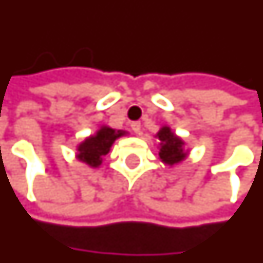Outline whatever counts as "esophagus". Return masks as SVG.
I'll use <instances>...</instances> for the list:
<instances>
[{
    "label": "esophagus",
    "instance_id": "1",
    "mask_svg": "<svg viewBox=\"0 0 263 263\" xmlns=\"http://www.w3.org/2000/svg\"><path fill=\"white\" fill-rule=\"evenodd\" d=\"M130 126H132V130H133L134 133L141 134V123L140 122H133Z\"/></svg>",
    "mask_w": 263,
    "mask_h": 263
}]
</instances>
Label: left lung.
I'll return each instance as SVG.
<instances>
[{
  "instance_id": "left-lung-1",
  "label": "left lung",
  "mask_w": 263,
  "mask_h": 263,
  "mask_svg": "<svg viewBox=\"0 0 263 263\" xmlns=\"http://www.w3.org/2000/svg\"><path fill=\"white\" fill-rule=\"evenodd\" d=\"M158 139V157L162 164L168 166H174L181 164L189 155V148H186V143L178 134L172 132L168 124H164L158 133L155 134Z\"/></svg>"
}]
</instances>
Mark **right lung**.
Returning a JSON list of instances; mask_svg holds the SVG:
<instances>
[{"instance_id": "add662e5", "label": "right lung", "mask_w": 263, "mask_h": 263, "mask_svg": "<svg viewBox=\"0 0 263 263\" xmlns=\"http://www.w3.org/2000/svg\"><path fill=\"white\" fill-rule=\"evenodd\" d=\"M127 134L129 133L126 130H116L102 124L95 133L85 137L77 145L76 158L87 164L89 168H99L102 165L103 157L110 151L113 143Z\"/></svg>"}]
</instances>
